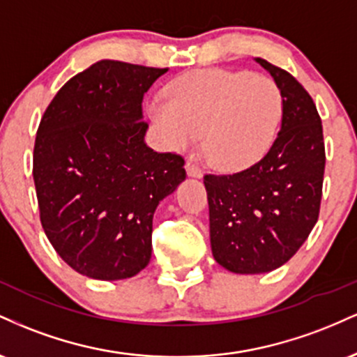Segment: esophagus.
Listing matches in <instances>:
<instances>
[{
    "mask_svg": "<svg viewBox=\"0 0 357 357\" xmlns=\"http://www.w3.org/2000/svg\"><path fill=\"white\" fill-rule=\"evenodd\" d=\"M186 174L190 176V178H198V179H199V178H203V171L199 169L198 166L192 165L191 161H188V162H186Z\"/></svg>",
    "mask_w": 357,
    "mask_h": 357,
    "instance_id": "esophagus-1",
    "label": "esophagus"
}]
</instances>
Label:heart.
<instances>
[{
    "instance_id": "obj_1",
    "label": "heart",
    "mask_w": 357,
    "mask_h": 357,
    "mask_svg": "<svg viewBox=\"0 0 357 357\" xmlns=\"http://www.w3.org/2000/svg\"><path fill=\"white\" fill-rule=\"evenodd\" d=\"M147 114L169 147H190L202 134L208 162L236 173L257 165L273 146L284 97L270 77L210 68L174 80L166 99L149 102Z\"/></svg>"
}]
</instances>
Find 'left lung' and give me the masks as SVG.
Segmentation results:
<instances>
[{
    "label": "left lung",
    "mask_w": 357,
    "mask_h": 357,
    "mask_svg": "<svg viewBox=\"0 0 357 357\" xmlns=\"http://www.w3.org/2000/svg\"><path fill=\"white\" fill-rule=\"evenodd\" d=\"M282 90L284 114L270 151L228 176H204L216 264L233 273H267L289 261L317 223L322 198V122L290 73L255 59Z\"/></svg>",
    "instance_id": "1"
}]
</instances>
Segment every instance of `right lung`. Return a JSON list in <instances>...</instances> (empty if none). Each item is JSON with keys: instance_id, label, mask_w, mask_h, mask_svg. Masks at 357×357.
Returning <instances> with one entry per match:
<instances>
[{"instance_id": "obj_1", "label": "right lung", "mask_w": 357, "mask_h": 357, "mask_svg": "<svg viewBox=\"0 0 357 357\" xmlns=\"http://www.w3.org/2000/svg\"><path fill=\"white\" fill-rule=\"evenodd\" d=\"M167 68L99 60L45 110L33 179L47 238L93 280H124L151 260L158 204L186 179L181 155L146 144L144 93Z\"/></svg>"}]
</instances>
